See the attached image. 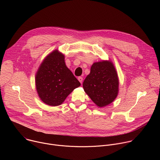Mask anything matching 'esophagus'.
<instances>
[{
    "label": "esophagus",
    "instance_id": "obj_1",
    "mask_svg": "<svg viewBox=\"0 0 160 160\" xmlns=\"http://www.w3.org/2000/svg\"><path fill=\"white\" fill-rule=\"evenodd\" d=\"M78 81L82 83V82H83V78L82 77H79L78 78Z\"/></svg>",
    "mask_w": 160,
    "mask_h": 160
}]
</instances>
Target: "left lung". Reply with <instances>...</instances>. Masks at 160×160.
<instances>
[{"label":"left lung","instance_id":"left-lung-1","mask_svg":"<svg viewBox=\"0 0 160 160\" xmlns=\"http://www.w3.org/2000/svg\"><path fill=\"white\" fill-rule=\"evenodd\" d=\"M83 87L98 107H105L112 102L119 91L118 73L112 62L102 60L94 62L83 83Z\"/></svg>","mask_w":160,"mask_h":160}]
</instances>
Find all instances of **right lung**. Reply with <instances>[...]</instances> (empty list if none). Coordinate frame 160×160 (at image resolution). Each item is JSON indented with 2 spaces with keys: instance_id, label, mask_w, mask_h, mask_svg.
Returning <instances> with one entry per match:
<instances>
[{
  "instance_id": "1",
  "label": "right lung",
  "mask_w": 160,
  "mask_h": 160,
  "mask_svg": "<svg viewBox=\"0 0 160 160\" xmlns=\"http://www.w3.org/2000/svg\"><path fill=\"white\" fill-rule=\"evenodd\" d=\"M35 87L40 100L51 106L61 105L80 83L66 66L64 55L58 49L43 60L35 75Z\"/></svg>"
}]
</instances>
